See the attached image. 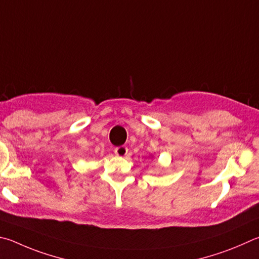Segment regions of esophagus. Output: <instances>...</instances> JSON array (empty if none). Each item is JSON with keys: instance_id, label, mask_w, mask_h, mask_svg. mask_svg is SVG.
I'll list each match as a JSON object with an SVG mask.
<instances>
[{"instance_id": "1", "label": "esophagus", "mask_w": 259, "mask_h": 259, "mask_svg": "<svg viewBox=\"0 0 259 259\" xmlns=\"http://www.w3.org/2000/svg\"><path fill=\"white\" fill-rule=\"evenodd\" d=\"M114 153H115V155H117V156L123 157L126 154H128V148H126L125 146H119V147H116L114 149Z\"/></svg>"}]
</instances>
